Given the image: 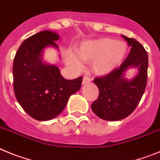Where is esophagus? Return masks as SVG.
Segmentation results:
<instances>
[{"instance_id":"obj_1","label":"esophagus","mask_w":160,"mask_h":160,"mask_svg":"<svg viewBox=\"0 0 160 160\" xmlns=\"http://www.w3.org/2000/svg\"><path fill=\"white\" fill-rule=\"evenodd\" d=\"M90 81H91V79L89 78V77H84L83 78V81H82V83H83V84H86V83H89Z\"/></svg>"}]
</instances>
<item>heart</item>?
<instances>
[{"instance_id": "1", "label": "heart", "mask_w": 160, "mask_h": 160, "mask_svg": "<svg viewBox=\"0 0 160 160\" xmlns=\"http://www.w3.org/2000/svg\"><path fill=\"white\" fill-rule=\"evenodd\" d=\"M128 45L123 41L111 38H100L84 41L76 50V55L67 57L68 64L80 69L83 68L81 60L90 62L91 68L96 75L103 76L117 68L128 54Z\"/></svg>"}]
</instances>
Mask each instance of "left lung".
<instances>
[{
    "instance_id": "1",
    "label": "left lung",
    "mask_w": 160,
    "mask_h": 160,
    "mask_svg": "<svg viewBox=\"0 0 160 160\" xmlns=\"http://www.w3.org/2000/svg\"><path fill=\"white\" fill-rule=\"evenodd\" d=\"M122 37L132 47L126 60L119 68L104 77L94 79L99 88V97L92 104V109L100 119L117 121L132 114L144 93L148 77V55L140 43L135 39ZM130 68H138L132 79L125 78Z\"/></svg>"
}]
</instances>
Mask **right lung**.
<instances>
[{
	"label": "right lung",
	"mask_w": 160,
	"mask_h": 160,
	"mask_svg": "<svg viewBox=\"0 0 160 160\" xmlns=\"http://www.w3.org/2000/svg\"><path fill=\"white\" fill-rule=\"evenodd\" d=\"M60 36L41 31L26 39L16 53L12 74L16 98L31 117L46 121L60 115L70 96L80 88L82 77L65 80L57 66L43 61L44 50L59 48Z\"/></svg>",
	"instance_id": "add662e5"
}]
</instances>
